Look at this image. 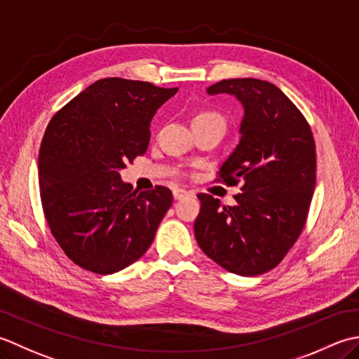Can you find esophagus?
I'll return each mask as SVG.
<instances>
[{
    "label": "esophagus",
    "instance_id": "esophagus-1",
    "mask_svg": "<svg viewBox=\"0 0 359 359\" xmlns=\"http://www.w3.org/2000/svg\"><path fill=\"white\" fill-rule=\"evenodd\" d=\"M187 195H190V192H187L186 189H173V198L175 200H181V198H184V196H187Z\"/></svg>",
    "mask_w": 359,
    "mask_h": 359
}]
</instances>
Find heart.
<instances>
[{
  "label": "heart",
  "instance_id": "1",
  "mask_svg": "<svg viewBox=\"0 0 359 359\" xmlns=\"http://www.w3.org/2000/svg\"><path fill=\"white\" fill-rule=\"evenodd\" d=\"M208 122H217L224 126V119L220 113L214 111V109H200V111L195 114L194 123H208Z\"/></svg>",
  "mask_w": 359,
  "mask_h": 359
}]
</instances>
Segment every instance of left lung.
I'll return each instance as SVG.
<instances>
[{"label": "left lung", "mask_w": 359, "mask_h": 359, "mask_svg": "<svg viewBox=\"0 0 359 359\" xmlns=\"http://www.w3.org/2000/svg\"><path fill=\"white\" fill-rule=\"evenodd\" d=\"M209 94H232L245 108L240 142L217 181L237 186L236 206L198 194L194 231L203 252L238 276L276 268L296 243L316 184V147L309 122L276 85L259 79H228Z\"/></svg>", "instance_id": "left-lung-1"}]
</instances>
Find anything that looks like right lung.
Returning a JSON list of instances; mask_svg holds the SVG:
<instances>
[{
  "instance_id": "right-lung-1",
  "label": "right lung",
  "mask_w": 359,
  "mask_h": 359,
  "mask_svg": "<svg viewBox=\"0 0 359 359\" xmlns=\"http://www.w3.org/2000/svg\"><path fill=\"white\" fill-rule=\"evenodd\" d=\"M177 91L100 79L48 123L39 155L41 206L57 243L80 268L118 273L150 248L172 192H133L119 170L147 151L151 118Z\"/></svg>"
}]
</instances>
